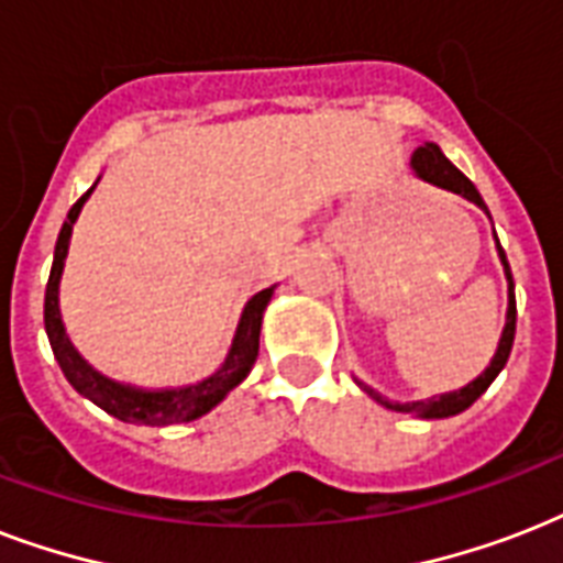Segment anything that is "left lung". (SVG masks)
I'll use <instances>...</instances> for the list:
<instances>
[{"label": "left lung", "instance_id": "obj_1", "mask_svg": "<svg viewBox=\"0 0 563 563\" xmlns=\"http://www.w3.org/2000/svg\"><path fill=\"white\" fill-rule=\"evenodd\" d=\"M411 172H415V178L427 180L432 187L444 189V192H453V195H462L464 201L476 203L479 210H485V216L490 219L488 207L482 201L479 189L473 187L471 180L464 178L462 172L455 169L453 163L446 161L444 152L438 148L435 143H423L415 148L411 154ZM494 242H497V256L499 263H503V272H506V280H508V309H506V327H503V335H499V344H497V353H494V360L485 371H482L473 383L462 385V388H455V391H446V394H432L427 400H409V402H400V400H388L383 394L371 388V385L360 383L362 391L368 394L371 400H376L379 406L391 411H406V415H415V418H423V420H441V418H453L459 411L471 409L473 402L479 400L482 394L488 391V385L494 383L499 376V371L506 368L508 362V353H511V344H515V330H517V300H515V277H511V268H508V260H506V251L499 245L497 233H494Z\"/></svg>", "mask_w": 563, "mask_h": 563}]
</instances>
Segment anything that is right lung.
Masks as SVG:
<instances>
[{"mask_svg":"<svg viewBox=\"0 0 563 563\" xmlns=\"http://www.w3.org/2000/svg\"><path fill=\"white\" fill-rule=\"evenodd\" d=\"M99 184V180H96ZM92 184L87 192L73 203V210L66 212V221L55 242V260H52V274L46 283V303H43V318H46V335L55 353L57 365L64 371L75 391L92 400L99 409H104L113 418L125 420V423H143V427H169V423H189V420L203 418L212 411L233 388H236L251 368H254L256 353H260V330H263V316L268 300H272L277 286L256 291L254 298L247 300L242 316H239L236 333L230 342V351L219 368L210 376H203L192 385H178V388H143V385L119 383L101 374L84 360L81 353L75 351V344L66 335L64 318H60V277H64L66 254H69V239L78 216H81L84 203L96 189Z\"/></svg>","mask_w":563,"mask_h":563,"instance_id":"right-lung-1","label":"right lung"}]
</instances>
